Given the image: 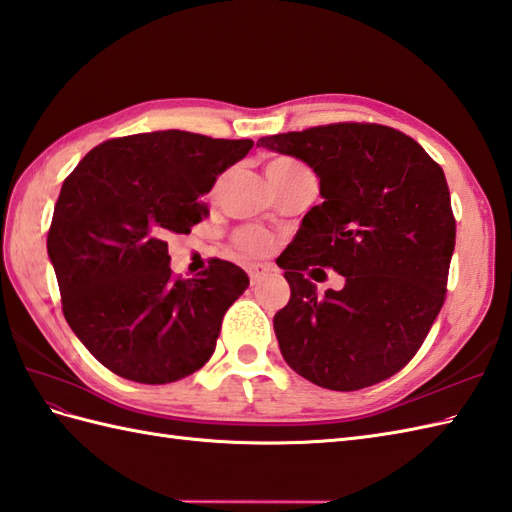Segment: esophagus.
<instances>
[{"mask_svg": "<svg viewBox=\"0 0 512 512\" xmlns=\"http://www.w3.org/2000/svg\"><path fill=\"white\" fill-rule=\"evenodd\" d=\"M246 272H248V277H251V283L255 285V283H259L264 277H268L270 272H272V268L266 266V264H248V266H246Z\"/></svg>", "mask_w": 512, "mask_h": 512, "instance_id": "obj_1", "label": "esophagus"}]
</instances>
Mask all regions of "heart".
Wrapping results in <instances>:
<instances>
[{"mask_svg": "<svg viewBox=\"0 0 512 512\" xmlns=\"http://www.w3.org/2000/svg\"><path fill=\"white\" fill-rule=\"evenodd\" d=\"M303 172H310V170H307L303 163L294 161L290 157H277L266 165L268 181H283V178H290V176L303 174ZM235 242L246 253H261L268 246V235L264 231H257V229H244L237 233Z\"/></svg>", "mask_w": 512, "mask_h": 512, "instance_id": "heart-1", "label": "heart"}]
</instances>
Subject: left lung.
<instances>
[{"instance_id":"left-lung-1","label":"left lung","mask_w":512,"mask_h":512,"mask_svg":"<svg viewBox=\"0 0 512 512\" xmlns=\"http://www.w3.org/2000/svg\"><path fill=\"white\" fill-rule=\"evenodd\" d=\"M310 165L323 202L281 255L290 301L275 314L283 360L329 390L384 382L419 351L441 312L456 220L441 165L379 124H329L261 137ZM314 265L345 277L318 295ZM320 272V270H318Z\"/></svg>"}]
</instances>
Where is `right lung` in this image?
<instances>
[{"instance_id":"obj_1","label":"right lung","mask_w":512,"mask_h":512,"mask_svg":"<svg viewBox=\"0 0 512 512\" xmlns=\"http://www.w3.org/2000/svg\"><path fill=\"white\" fill-rule=\"evenodd\" d=\"M251 148L154 130L104 141L65 178L47 255L71 331L115 375L170 384L211 358L248 277L211 259L198 277L176 279L165 240L209 216L200 196Z\"/></svg>"}]
</instances>
